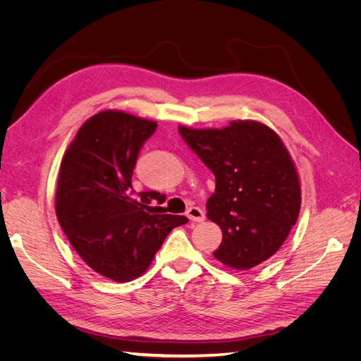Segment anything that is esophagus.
<instances>
[{"label": "esophagus", "mask_w": 361, "mask_h": 361, "mask_svg": "<svg viewBox=\"0 0 361 361\" xmlns=\"http://www.w3.org/2000/svg\"><path fill=\"white\" fill-rule=\"evenodd\" d=\"M187 216L190 218L191 221H197V223L204 221V212L197 206H191L190 209L187 211Z\"/></svg>", "instance_id": "1"}]
</instances>
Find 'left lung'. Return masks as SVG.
Segmentation results:
<instances>
[{
  "label": "left lung",
  "mask_w": 361,
  "mask_h": 361,
  "mask_svg": "<svg viewBox=\"0 0 361 361\" xmlns=\"http://www.w3.org/2000/svg\"><path fill=\"white\" fill-rule=\"evenodd\" d=\"M185 143L215 176L207 218L223 231L215 259L250 269L269 259L297 223L301 190L280 137L264 123L238 120L223 129L179 126Z\"/></svg>",
  "instance_id": "1"
}]
</instances>
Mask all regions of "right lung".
<instances>
[{
  "mask_svg": "<svg viewBox=\"0 0 361 361\" xmlns=\"http://www.w3.org/2000/svg\"><path fill=\"white\" fill-rule=\"evenodd\" d=\"M157 123L106 110L80 128L61 161L56 214L64 235L93 271L114 281L143 274L183 215L162 214L166 194L135 192L133 173Z\"/></svg>",
  "mask_w": 361,
  "mask_h": 361,
  "instance_id": "right-lung-1",
  "label": "right lung"
}]
</instances>
